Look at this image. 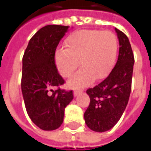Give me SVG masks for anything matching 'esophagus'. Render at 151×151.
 I'll return each instance as SVG.
<instances>
[{"instance_id": "34e87169", "label": "esophagus", "mask_w": 151, "mask_h": 151, "mask_svg": "<svg viewBox=\"0 0 151 151\" xmlns=\"http://www.w3.org/2000/svg\"><path fill=\"white\" fill-rule=\"evenodd\" d=\"M80 92H81V91H79V90H75V91H73V95H74V96H77L78 94H80Z\"/></svg>"}]
</instances>
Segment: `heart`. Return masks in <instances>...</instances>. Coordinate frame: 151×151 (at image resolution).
<instances>
[{"mask_svg":"<svg viewBox=\"0 0 151 151\" xmlns=\"http://www.w3.org/2000/svg\"><path fill=\"white\" fill-rule=\"evenodd\" d=\"M65 49H58L55 61L60 73L69 78L79 65L82 68L69 79L72 87H84L94 80L107 77L116 57L118 42L111 31L79 30L65 42Z\"/></svg>","mask_w":151,"mask_h":151,"instance_id":"b5f03b06","label":"heart"}]
</instances>
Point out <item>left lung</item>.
<instances>
[{
	"mask_svg": "<svg viewBox=\"0 0 151 151\" xmlns=\"http://www.w3.org/2000/svg\"><path fill=\"white\" fill-rule=\"evenodd\" d=\"M119 39L118 59L109 75L93 88L86 90L90 104L84 113L86 125L95 132L111 129L119 121L129 99L134 56L129 39L115 28Z\"/></svg>",
	"mask_w": 151,
	"mask_h": 151,
	"instance_id": "1",
	"label": "left lung"
}]
</instances>
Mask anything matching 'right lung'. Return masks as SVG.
Listing matches in <instances>:
<instances>
[{"label": "right lung", "instance_id": "right-lung-1", "mask_svg": "<svg viewBox=\"0 0 151 151\" xmlns=\"http://www.w3.org/2000/svg\"><path fill=\"white\" fill-rule=\"evenodd\" d=\"M69 27L47 25L31 37L22 57V92L32 122L43 130L58 129L73 91L60 88L65 80L55 63L56 49Z\"/></svg>", "mask_w": 151, "mask_h": 151}]
</instances>
